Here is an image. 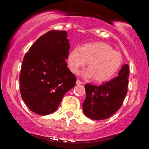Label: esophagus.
I'll use <instances>...</instances> for the list:
<instances>
[{"instance_id":"1","label":"esophagus","mask_w":149,"mask_h":149,"mask_svg":"<svg viewBox=\"0 0 149 149\" xmlns=\"http://www.w3.org/2000/svg\"><path fill=\"white\" fill-rule=\"evenodd\" d=\"M76 83H77V84H78V85H81V84H83V82H82L81 80H77Z\"/></svg>"}]
</instances>
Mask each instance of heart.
Listing matches in <instances>:
<instances>
[{
	"label": "heart",
	"instance_id": "1",
	"mask_svg": "<svg viewBox=\"0 0 149 149\" xmlns=\"http://www.w3.org/2000/svg\"><path fill=\"white\" fill-rule=\"evenodd\" d=\"M88 61V68L84 76L93 77L97 82L111 79L123 64V57L107 43L102 42L87 43L80 49L74 48L69 53L68 62L73 73H78Z\"/></svg>",
	"mask_w": 149,
	"mask_h": 149
}]
</instances>
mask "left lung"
<instances>
[{"instance_id": "left-lung-1", "label": "left lung", "mask_w": 149, "mask_h": 149, "mask_svg": "<svg viewBox=\"0 0 149 149\" xmlns=\"http://www.w3.org/2000/svg\"><path fill=\"white\" fill-rule=\"evenodd\" d=\"M129 66L124 64L118 76L101 85H85L86 97L83 104L85 115L92 120L107 119L121 107L127 92Z\"/></svg>"}]
</instances>
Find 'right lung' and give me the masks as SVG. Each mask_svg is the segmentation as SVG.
<instances>
[{"label": "right lung", "instance_id": "1", "mask_svg": "<svg viewBox=\"0 0 149 149\" xmlns=\"http://www.w3.org/2000/svg\"><path fill=\"white\" fill-rule=\"evenodd\" d=\"M65 31L52 30L37 39L22 61L20 93L27 107L40 116L57 109L65 94L76 85L67 68L70 44Z\"/></svg>", "mask_w": 149, "mask_h": 149}]
</instances>
